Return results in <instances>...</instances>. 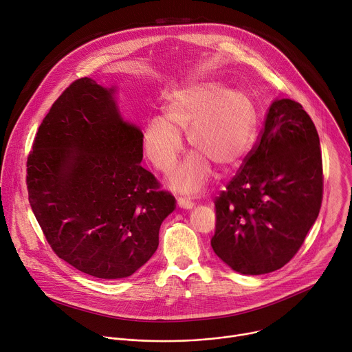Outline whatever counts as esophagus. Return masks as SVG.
Here are the masks:
<instances>
[{
	"mask_svg": "<svg viewBox=\"0 0 352 352\" xmlns=\"http://www.w3.org/2000/svg\"><path fill=\"white\" fill-rule=\"evenodd\" d=\"M178 206L182 209H192L193 208V202L190 199L185 197V196H179L178 197Z\"/></svg>",
	"mask_w": 352,
	"mask_h": 352,
	"instance_id": "1",
	"label": "esophagus"
}]
</instances>
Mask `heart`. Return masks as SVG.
Wrapping results in <instances>:
<instances>
[{"label":"heart","instance_id":"heart-1","mask_svg":"<svg viewBox=\"0 0 352 352\" xmlns=\"http://www.w3.org/2000/svg\"><path fill=\"white\" fill-rule=\"evenodd\" d=\"M186 132L195 148L173 174L171 185L186 193L202 189L212 175V165L235 166L254 146L256 113L245 93L226 90L219 83L202 82L175 91L166 117L150 120L143 131L144 155L159 171L174 168Z\"/></svg>","mask_w":352,"mask_h":352}]
</instances>
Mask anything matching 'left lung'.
I'll return each mask as SVG.
<instances>
[{"label": "left lung", "instance_id": "1", "mask_svg": "<svg viewBox=\"0 0 352 352\" xmlns=\"http://www.w3.org/2000/svg\"><path fill=\"white\" fill-rule=\"evenodd\" d=\"M322 199L316 126L299 103L276 100L255 146L214 199V254L241 274L281 269L302 246Z\"/></svg>", "mask_w": 352, "mask_h": 352}]
</instances>
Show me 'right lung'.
Instances as JSON below:
<instances>
[{
  "instance_id": "add662e5",
  "label": "right lung",
  "mask_w": 352,
  "mask_h": 352,
  "mask_svg": "<svg viewBox=\"0 0 352 352\" xmlns=\"http://www.w3.org/2000/svg\"><path fill=\"white\" fill-rule=\"evenodd\" d=\"M90 78L56 100L26 163L29 204L54 254L93 277L133 274L153 256L174 196L140 166L143 135Z\"/></svg>"
}]
</instances>
